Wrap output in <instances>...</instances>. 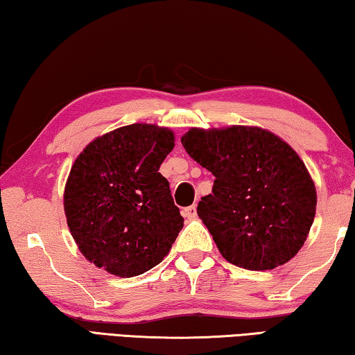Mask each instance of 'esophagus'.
I'll list each match as a JSON object with an SVG mask.
<instances>
[{
	"label": "esophagus",
	"instance_id": "34e87169",
	"mask_svg": "<svg viewBox=\"0 0 355 355\" xmlns=\"http://www.w3.org/2000/svg\"><path fill=\"white\" fill-rule=\"evenodd\" d=\"M183 216L186 219H194V218H197V208H196V205H191V207H188V208H184L183 209Z\"/></svg>",
	"mask_w": 355,
	"mask_h": 355
}]
</instances>
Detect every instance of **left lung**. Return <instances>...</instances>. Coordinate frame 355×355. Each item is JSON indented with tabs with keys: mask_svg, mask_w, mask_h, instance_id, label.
I'll list each match as a JSON object with an SVG mask.
<instances>
[{
	"mask_svg": "<svg viewBox=\"0 0 355 355\" xmlns=\"http://www.w3.org/2000/svg\"><path fill=\"white\" fill-rule=\"evenodd\" d=\"M186 152L214 175L197 214L227 261L274 269L297 254L313 224L316 189L299 155L266 130L191 128Z\"/></svg>",
	"mask_w": 355,
	"mask_h": 355,
	"instance_id": "1",
	"label": "left lung"
}]
</instances>
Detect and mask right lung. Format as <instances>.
<instances>
[{
  "mask_svg": "<svg viewBox=\"0 0 355 355\" xmlns=\"http://www.w3.org/2000/svg\"><path fill=\"white\" fill-rule=\"evenodd\" d=\"M173 139L167 128L133 123L97 137L71 166L65 218L95 266L135 277L169 254L183 218L158 171Z\"/></svg>",
  "mask_w": 355,
  "mask_h": 355,
  "instance_id": "obj_1",
  "label": "right lung"
}]
</instances>
